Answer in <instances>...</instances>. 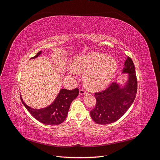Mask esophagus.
I'll return each mask as SVG.
<instances>
[{"label": "esophagus", "mask_w": 160, "mask_h": 160, "mask_svg": "<svg viewBox=\"0 0 160 160\" xmlns=\"http://www.w3.org/2000/svg\"><path fill=\"white\" fill-rule=\"evenodd\" d=\"M79 94L80 95H85V94H86V91L83 89H81L79 90Z\"/></svg>", "instance_id": "esophagus-1"}]
</instances>
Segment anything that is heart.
<instances>
[{
	"label": "heart",
	"instance_id": "b5f03b06",
	"mask_svg": "<svg viewBox=\"0 0 160 160\" xmlns=\"http://www.w3.org/2000/svg\"><path fill=\"white\" fill-rule=\"evenodd\" d=\"M72 74L77 71L86 72L85 85L91 90L98 91L108 87L112 80L118 63L112 57L103 53L93 52L77 57L72 64Z\"/></svg>",
	"mask_w": 160,
	"mask_h": 160
}]
</instances>
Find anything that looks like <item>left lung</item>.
<instances>
[{
	"mask_svg": "<svg viewBox=\"0 0 160 160\" xmlns=\"http://www.w3.org/2000/svg\"><path fill=\"white\" fill-rule=\"evenodd\" d=\"M128 80L123 88L113 82L108 88L95 93L96 104L90 111L91 118L98 124H109L121 118L132 105L138 90V80L132 59L128 57L123 69Z\"/></svg>",
	"mask_w": 160,
	"mask_h": 160,
	"instance_id": "obj_1",
	"label": "left lung"
}]
</instances>
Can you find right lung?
<instances>
[{
	"mask_svg": "<svg viewBox=\"0 0 160 160\" xmlns=\"http://www.w3.org/2000/svg\"><path fill=\"white\" fill-rule=\"evenodd\" d=\"M41 54V51L31 59H35ZM79 95V89L75 88L72 90L62 89L55 101L48 107L42 109H33L28 106L24 102L21 95V99L22 104L25 105L32 117L42 123L50 125H59L64 122L70 108L71 103Z\"/></svg>",
	"mask_w": 160,
	"mask_h": 160,
	"instance_id": "add662e5",
	"label": "right lung"
}]
</instances>
